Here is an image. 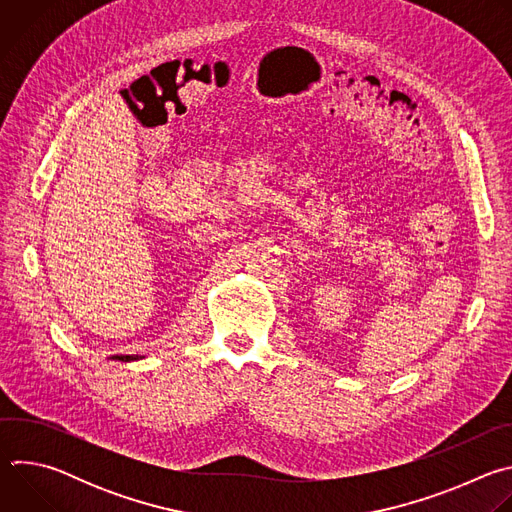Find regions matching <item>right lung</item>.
Returning a JSON list of instances; mask_svg holds the SVG:
<instances>
[{
  "label": "right lung",
  "instance_id": "right-lung-1",
  "mask_svg": "<svg viewBox=\"0 0 512 512\" xmlns=\"http://www.w3.org/2000/svg\"><path fill=\"white\" fill-rule=\"evenodd\" d=\"M113 360H123V362H127V360H133V358H137V354H133V356H129V354H119V356H111Z\"/></svg>",
  "mask_w": 512,
  "mask_h": 512
}]
</instances>
